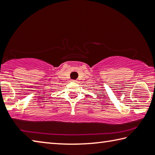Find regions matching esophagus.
<instances>
[{
  "instance_id": "obj_1",
  "label": "esophagus",
  "mask_w": 155,
  "mask_h": 155,
  "mask_svg": "<svg viewBox=\"0 0 155 155\" xmlns=\"http://www.w3.org/2000/svg\"><path fill=\"white\" fill-rule=\"evenodd\" d=\"M72 81H74V82H76V81H75V80H73Z\"/></svg>"
}]
</instances>
